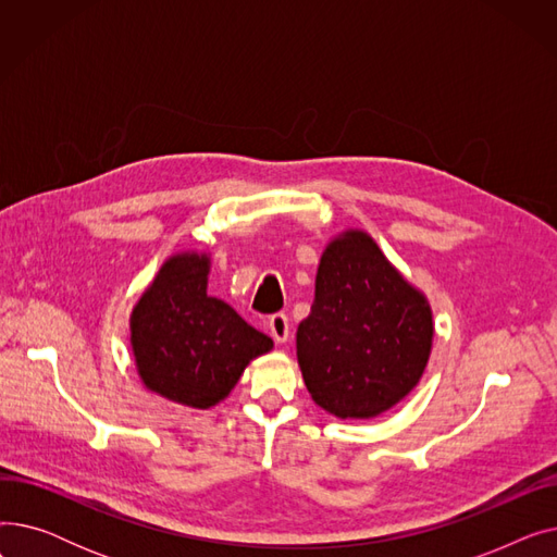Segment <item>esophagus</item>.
<instances>
[{"label": "esophagus", "mask_w": 557, "mask_h": 557, "mask_svg": "<svg viewBox=\"0 0 557 557\" xmlns=\"http://www.w3.org/2000/svg\"><path fill=\"white\" fill-rule=\"evenodd\" d=\"M269 330H271V336H273L277 343H286V341H288V334H290L288 315H286V313H273V315L269 318Z\"/></svg>", "instance_id": "34e87169"}]
</instances>
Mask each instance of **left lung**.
Listing matches in <instances>:
<instances>
[{
	"mask_svg": "<svg viewBox=\"0 0 557 557\" xmlns=\"http://www.w3.org/2000/svg\"><path fill=\"white\" fill-rule=\"evenodd\" d=\"M431 309L366 232L320 257L315 300L298 325V363L313 401L336 418H374L411 393L426 368Z\"/></svg>",
	"mask_w": 557,
	"mask_h": 557,
	"instance_id": "left-lung-1",
	"label": "left lung"
}]
</instances>
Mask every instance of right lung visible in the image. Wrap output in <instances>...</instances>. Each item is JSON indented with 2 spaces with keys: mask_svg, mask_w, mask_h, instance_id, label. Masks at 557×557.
<instances>
[{
  "mask_svg": "<svg viewBox=\"0 0 557 557\" xmlns=\"http://www.w3.org/2000/svg\"><path fill=\"white\" fill-rule=\"evenodd\" d=\"M208 271L205 255L171 257L131 318L146 388L191 408L219 404L250 359L273 347L230 305L208 296Z\"/></svg>",
  "mask_w": 557,
  "mask_h": 557,
  "instance_id": "obj_1",
  "label": "right lung"
}]
</instances>
